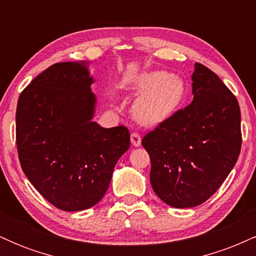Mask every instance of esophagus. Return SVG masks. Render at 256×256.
Wrapping results in <instances>:
<instances>
[{"label":"esophagus","instance_id":"1","mask_svg":"<svg viewBox=\"0 0 256 256\" xmlns=\"http://www.w3.org/2000/svg\"><path fill=\"white\" fill-rule=\"evenodd\" d=\"M140 140H142V138H140V134H137V132H132L131 134V143L134 144V146H140Z\"/></svg>","mask_w":256,"mask_h":256}]
</instances>
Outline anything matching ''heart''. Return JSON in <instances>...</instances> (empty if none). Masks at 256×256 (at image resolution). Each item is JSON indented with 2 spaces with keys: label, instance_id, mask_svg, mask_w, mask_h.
I'll use <instances>...</instances> for the list:
<instances>
[{
  "label": "heart",
  "instance_id": "heart-1",
  "mask_svg": "<svg viewBox=\"0 0 256 256\" xmlns=\"http://www.w3.org/2000/svg\"><path fill=\"white\" fill-rule=\"evenodd\" d=\"M132 89L142 94L134 102V114L146 124H158L171 116L186 94L183 79L167 71L142 73Z\"/></svg>",
  "mask_w": 256,
  "mask_h": 256
}]
</instances>
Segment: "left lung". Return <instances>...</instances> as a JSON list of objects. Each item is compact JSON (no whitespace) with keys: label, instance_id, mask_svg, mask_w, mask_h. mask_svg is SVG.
<instances>
[{"label":"left lung","instance_id":"8db88e82","mask_svg":"<svg viewBox=\"0 0 256 256\" xmlns=\"http://www.w3.org/2000/svg\"><path fill=\"white\" fill-rule=\"evenodd\" d=\"M194 100L146 134L150 183L167 204H204L224 183L240 156V110L236 96L216 73L196 62Z\"/></svg>","mask_w":256,"mask_h":256}]
</instances>
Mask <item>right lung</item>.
I'll return each instance as SVG.
<instances>
[{
    "label": "right lung",
    "mask_w": 256,
    "mask_h": 256,
    "mask_svg": "<svg viewBox=\"0 0 256 256\" xmlns=\"http://www.w3.org/2000/svg\"><path fill=\"white\" fill-rule=\"evenodd\" d=\"M85 62H58L20 94L16 148L20 165L46 201L66 212L104 198L113 170L130 148V132L92 122L96 98Z\"/></svg>",
    "instance_id": "obj_1"
}]
</instances>
